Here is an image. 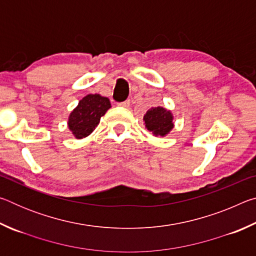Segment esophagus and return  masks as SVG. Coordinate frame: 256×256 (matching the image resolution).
Returning a JSON list of instances; mask_svg holds the SVG:
<instances>
[{"mask_svg":"<svg viewBox=\"0 0 256 256\" xmlns=\"http://www.w3.org/2000/svg\"><path fill=\"white\" fill-rule=\"evenodd\" d=\"M118 105L120 106V107L128 108V107L130 106V100H125V102H118Z\"/></svg>","mask_w":256,"mask_h":256,"instance_id":"esophagus-1","label":"esophagus"}]
</instances>
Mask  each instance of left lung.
I'll return each instance as SVG.
<instances>
[{"instance_id": "left-lung-1", "label": "left lung", "mask_w": 256, "mask_h": 256, "mask_svg": "<svg viewBox=\"0 0 256 256\" xmlns=\"http://www.w3.org/2000/svg\"><path fill=\"white\" fill-rule=\"evenodd\" d=\"M146 128L152 132L156 136H164L174 128L172 115L170 110H167L164 107H152L146 112L144 118Z\"/></svg>"}]
</instances>
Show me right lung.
<instances>
[{"mask_svg": "<svg viewBox=\"0 0 256 256\" xmlns=\"http://www.w3.org/2000/svg\"><path fill=\"white\" fill-rule=\"evenodd\" d=\"M110 108V99L100 94H86L79 102L68 118V128L76 138L88 136Z\"/></svg>", "mask_w": 256, "mask_h": 256, "instance_id": "add662e5", "label": "right lung"}]
</instances>
